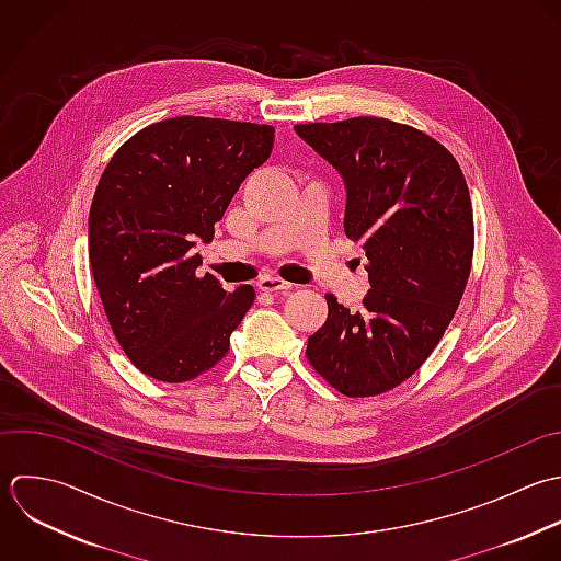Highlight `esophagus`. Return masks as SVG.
<instances>
[{
  "label": "esophagus",
  "mask_w": 561,
  "mask_h": 561,
  "mask_svg": "<svg viewBox=\"0 0 561 561\" xmlns=\"http://www.w3.org/2000/svg\"><path fill=\"white\" fill-rule=\"evenodd\" d=\"M257 288L264 293H288L293 288V284L284 282L279 277H273V275H264V277H260Z\"/></svg>",
  "instance_id": "34e87169"
}]
</instances>
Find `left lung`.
<instances>
[{"label": "left lung", "mask_w": 561, "mask_h": 561, "mask_svg": "<svg viewBox=\"0 0 561 561\" xmlns=\"http://www.w3.org/2000/svg\"><path fill=\"white\" fill-rule=\"evenodd\" d=\"M343 179L345 233L363 242L369 293L358 312L334 295L308 339L310 365L350 398L411 378L442 341L463 297L474 253L468 183L426 133L382 117L297 124Z\"/></svg>", "instance_id": "8db88e82"}]
</instances>
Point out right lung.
<instances>
[{
    "label": "right lung",
    "mask_w": 561,
    "mask_h": 561,
    "mask_svg": "<svg viewBox=\"0 0 561 561\" xmlns=\"http://www.w3.org/2000/svg\"><path fill=\"white\" fill-rule=\"evenodd\" d=\"M266 124L181 115L146 126L108 161L89 211V264L128 360L161 382L211 369L255 299L196 275L240 183L273 150Z\"/></svg>",
    "instance_id": "add662e5"
}]
</instances>
